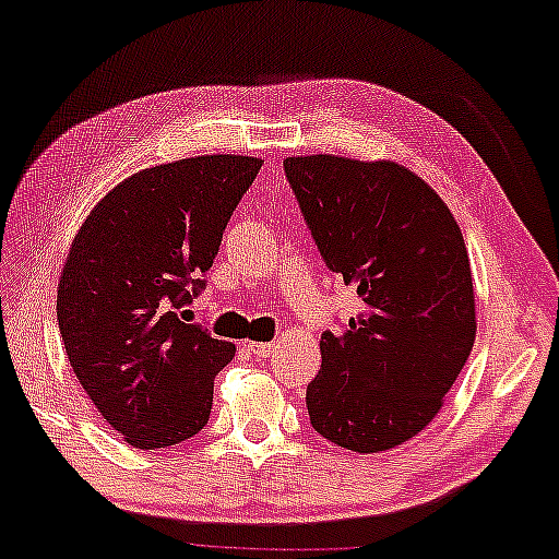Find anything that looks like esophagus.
<instances>
[{
    "mask_svg": "<svg viewBox=\"0 0 559 559\" xmlns=\"http://www.w3.org/2000/svg\"><path fill=\"white\" fill-rule=\"evenodd\" d=\"M275 346L273 341L271 344H247V352H250L252 356H258V359H265V356H271V354H275Z\"/></svg>",
    "mask_w": 559,
    "mask_h": 559,
    "instance_id": "1",
    "label": "esophagus"
}]
</instances>
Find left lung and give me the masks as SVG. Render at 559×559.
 Listing matches in <instances>:
<instances>
[{"instance_id": "1", "label": "left lung", "mask_w": 559, "mask_h": 559, "mask_svg": "<svg viewBox=\"0 0 559 559\" xmlns=\"http://www.w3.org/2000/svg\"><path fill=\"white\" fill-rule=\"evenodd\" d=\"M307 228L361 299L344 331L322 333L307 385L314 432L354 453L419 435L476 338L466 241L440 194L393 160L286 158Z\"/></svg>"}]
</instances>
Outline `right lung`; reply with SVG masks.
<instances>
[{"mask_svg": "<svg viewBox=\"0 0 559 559\" xmlns=\"http://www.w3.org/2000/svg\"><path fill=\"white\" fill-rule=\"evenodd\" d=\"M262 160L198 156L119 181L80 226L57 320L80 385L134 448L207 425L215 374L237 348L185 318Z\"/></svg>", "mask_w": 559, "mask_h": 559, "instance_id": "obj_1", "label": "right lung"}]
</instances>
